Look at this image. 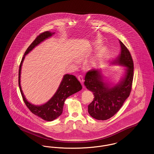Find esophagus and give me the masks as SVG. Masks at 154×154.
I'll return each instance as SVG.
<instances>
[{
	"instance_id": "1",
	"label": "esophagus",
	"mask_w": 154,
	"mask_h": 154,
	"mask_svg": "<svg viewBox=\"0 0 154 154\" xmlns=\"http://www.w3.org/2000/svg\"><path fill=\"white\" fill-rule=\"evenodd\" d=\"M78 80L80 82L81 84V85L83 86V82H84V78H83V77L82 76V75H79L78 76Z\"/></svg>"
}]
</instances>
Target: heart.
Masks as SVG:
<instances>
[{
	"label": "heart",
	"instance_id": "obj_1",
	"mask_svg": "<svg viewBox=\"0 0 154 154\" xmlns=\"http://www.w3.org/2000/svg\"><path fill=\"white\" fill-rule=\"evenodd\" d=\"M100 58V54H98L96 55V57H95V59H98Z\"/></svg>",
	"mask_w": 154,
	"mask_h": 154
}]
</instances>
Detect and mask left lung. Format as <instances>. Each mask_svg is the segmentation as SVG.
<instances>
[{
  "label": "left lung",
  "instance_id": "obj_1",
  "mask_svg": "<svg viewBox=\"0 0 154 154\" xmlns=\"http://www.w3.org/2000/svg\"><path fill=\"white\" fill-rule=\"evenodd\" d=\"M121 52L112 63H118L127 67L123 80L111 87L103 81L101 71L89 70L85 74L84 85L94 94V98L88 105V112L98 120H106L114 116L129 96L133 79V61L129 50L120 40Z\"/></svg>",
  "mask_w": 154,
  "mask_h": 154
}]
</instances>
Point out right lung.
Here are the masks:
<instances>
[{"mask_svg": "<svg viewBox=\"0 0 154 154\" xmlns=\"http://www.w3.org/2000/svg\"><path fill=\"white\" fill-rule=\"evenodd\" d=\"M53 34H54V33L46 31L40 33L36 37L25 52L20 65L18 72V84L25 104L33 114L47 121H53L60 116L62 113L64 103L67 97L80 91L82 89L80 82L74 75L71 74H65L63 76L62 81L55 95L48 102L44 104L39 106L32 104L27 101L23 95L20 85V75L22 63L25 56L32 50L35 47L44 41L45 39L51 36Z\"/></svg>", "mask_w": 154, "mask_h": 154, "instance_id": "right-lung-1", "label": "right lung"}]
</instances>
